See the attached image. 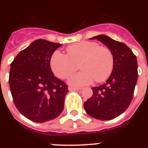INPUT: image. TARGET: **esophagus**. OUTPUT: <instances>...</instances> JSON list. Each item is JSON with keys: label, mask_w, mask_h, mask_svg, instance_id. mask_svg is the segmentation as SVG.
<instances>
[{"label": "esophagus", "mask_w": 148, "mask_h": 148, "mask_svg": "<svg viewBox=\"0 0 148 148\" xmlns=\"http://www.w3.org/2000/svg\"><path fill=\"white\" fill-rule=\"evenodd\" d=\"M68 89L69 91H75V90H79V89H81V88L74 87V86H69Z\"/></svg>", "instance_id": "34e87169"}]
</instances>
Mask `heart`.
<instances>
[{"mask_svg": "<svg viewBox=\"0 0 148 148\" xmlns=\"http://www.w3.org/2000/svg\"><path fill=\"white\" fill-rule=\"evenodd\" d=\"M67 54L59 51L53 52L50 66L53 74L66 79L77 68L80 62L82 71L69 77V83L74 86L90 84L106 81L114 66V54L110 48L99 46L97 42L84 41L66 47Z\"/></svg>", "mask_w": 148, "mask_h": 148, "instance_id": "1", "label": "heart"}]
</instances>
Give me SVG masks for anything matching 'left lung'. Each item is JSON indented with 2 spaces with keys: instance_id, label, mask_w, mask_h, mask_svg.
Here are the masks:
<instances>
[{
  "instance_id": "8db88e82",
  "label": "left lung",
  "mask_w": 148,
  "mask_h": 148,
  "mask_svg": "<svg viewBox=\"0 0 148 148\" xmlns=\"http://www.w3.org/2000/svg\"><path fill=\"white\" fill-rule=\"evenodd\" d=\"M90 39H97L111 49L114 66L105 84L92 88L93 95L84 103V108L94 118L112 120L122 114L132 102L138 76L137 58L126 44L107 36Z\"/></svg>"
}]
</instances>
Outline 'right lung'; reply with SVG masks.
I'll return each instance as SVG.
<instances>
[{
    "instance_id": "add662e5",
    "label": "right lung",
    "mask_w": 148,
    "mask_h": 148,
    "mask_svg": "<svg viewBox=\"0 0 148 148\" xmlns=\"http://www.w3.org/2000/svg\"><path fill=\"white\" fill-rule=\"evenodd\" d=\"M62 44L34 41L10 64L9 82L13 101L26 118L36 122L55 119L62 113L68 86L53 75L50 59Z\"/></svg>"
}]
</instances>
